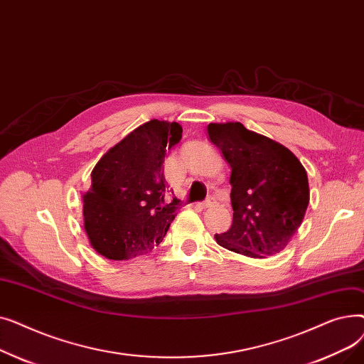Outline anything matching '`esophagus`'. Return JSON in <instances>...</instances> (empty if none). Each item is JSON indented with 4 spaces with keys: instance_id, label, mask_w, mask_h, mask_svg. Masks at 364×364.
<instances>
[{
    "instance_id": "esophagus-1",
    "label": "esophagus",
    "mask_w": 364,
    "mask_h": 364,
    "mask_svg": "<svg viewBox=\"0 0 364 364\" xmlns=\"http://www.w3.org/2000/svg\"><path fill=\"white\" fill-rule=\"evenodd\" d=\"M214 205V200L209 198V199H206L205 202H202V203H196L195 206L198 208V209H206V208H209V206H213Z\"/></svg>"
}]
</instances>
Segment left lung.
<instances>
[{"mask_svg":"<svg viewBox=\"0 0 364 364\" xmlns=\"http://www.w3.org/2000/svg\"><path fill=\"white\" fill-rule=\"evenodd\" d=\"M208 136L232 168L233 224L217 243L250 258L282 252L310 203L307 171L288 147L240 122L209 124Z\"/></svg>","mask_w":364,"mask_h":364,"instance_id":"8db88e82","label":"left lung"}]
</instances>
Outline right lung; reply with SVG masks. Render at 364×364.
I'll use <instances>...</instances> for the list:
<instances>
[{
	"label": "right lung",
	"instance_id": "add662e5",
	"mask_svg": "<svg viewBox=\"0 0 364 364\" xmlns=\"http://www.w3.org/2000/svg\"><path fill=\"white\" fill-rule=\"evenodd\" d=\"M181 132L177 122L151 119L95 164L91 187L82 196L84 228L95 252L124 261L151 252L164 240L177 200L165 205L162 164Z\"/></svg>",
	"mask_w": 364,
	"mask_h": 364
}]
</instances>
